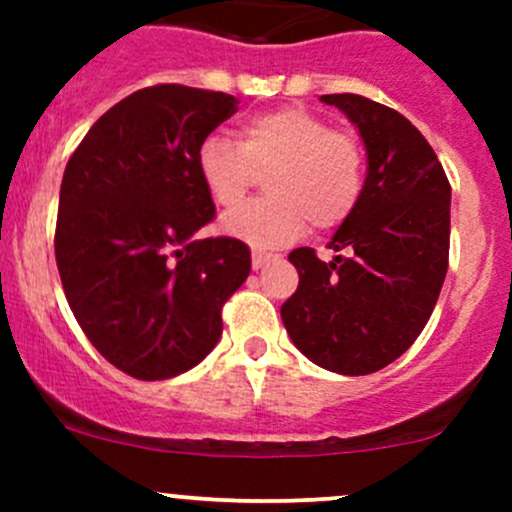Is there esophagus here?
Segmentation results:
<instances>
[{
    "mask_svg": "<svg viewBox=\"0 0 512 512\" xmlns=\"http://www.w3.org/2000/svg\"><path fill=\"white\" fill-rule=\"evenodd\" d=\"M277 255H272V252H252V267H255V270H260V267H265V265H270L272 260H275Z\"/></svg>",
    "mask_w": 512,
    "mask_h": 512,
    "instance_id": "esophagus-1",
    "label": "esophagus"
}]
</instances>
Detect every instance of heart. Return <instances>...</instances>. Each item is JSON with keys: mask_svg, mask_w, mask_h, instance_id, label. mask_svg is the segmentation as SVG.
I'll use <instances>...</instances> for the list:
<instances>
[{"mask_svg": "<svg viewBox=\"0 0 512 512\" xmlns=\"http://www.w3.org/2000/svg\"><path fill=\"white\" fill-rule=\"evenodd\" d=\"M265 173L267 198L227 215L223 230L252 247H280L309 223L332 230L354 213L366 180L364 146L309 108L282 106L247 118L235 143L210 136L198 151L200 180L223 210L237 208Z\"/></svg>", "mask_w": 512, "mask_h": 512, "instance_id": "obj_1", "label": "heart"}]
</instances>
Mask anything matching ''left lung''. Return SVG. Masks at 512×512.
I'll return each instance as SVG.
<instances>
[{
  "label": "left lung",
  "mask_w": 512,
  "mask_h": 512,
  "mask_svg": "<svg viewBox=\"0 0 512 512\" xmlns=\"http://www.w3.org/2000/svg\"><path fill=\"white\" fill-rule=\"evenodd\" d=\"M359 128L366 180L359 205L322 262L312 247L289 252L299 287L282 322L309 361L364 376L399 359L431 317L448 270L451 183L421 131L394 108L359 94H327Z\"/></svg>",
  "instance_id": "1"
}]
</instances>
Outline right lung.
I'll return each mask as SVG.
<instances>
[{"mask_svg":"<svg viewBox=\"0 0 512 512\" xmlns=\"http://www.w3.org/2000/svg\"><path fill=\"white\" fill-rule=\"evenodd\" d=\"M223 91L158 84L108 108L66 163L54 252L76 322L123 374L193 369L223 334L250 247L205 237L215 203L198 175L205 138L237 111Z\"/></svg>","mask_w":512,"mask_h":512,"instance_id":"right-lung-1","label":"right lung"}]
</instances>
